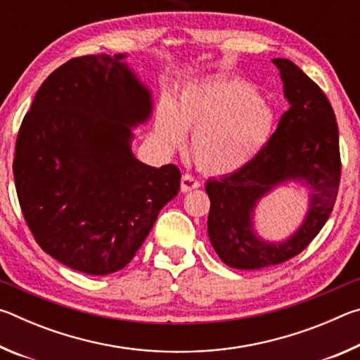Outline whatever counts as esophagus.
<instances>
[{"label": "esophagus", "mask_w": 360, "mask_h": 360, "mask_svg": "<svg viewBox=\"0 0 360 360\" xmlns=\"http://www.w3.org/2000/svg\"><path fill=\"white\" fill-rule=\"evenodd\" d=\"M198 187H200V181L195 179L192 174L186 173L181 178V191L182 192H191V191H193V188H198Z\"/></svg>", "instance_id": "esophagus-1"}]
</instances>
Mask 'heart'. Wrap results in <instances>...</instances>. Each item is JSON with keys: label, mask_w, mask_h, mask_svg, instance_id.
I'll use <instances>...</instances> for the list:
<instances>
[{"label": "heart", "mask_w": 360, "mask_h": 360, "mask_svg": "<svg viewBox=\"0 0 360 360\" xmlns=\"http://www.w3.org/2000/svg\"><path fill=\"white\" fill-rule=\"evenodd\" d=\"M275 129V112L257 90L241 79L191 85L155 115V135L165 148L192 131L195 163L208 174H227L248 165L265 148Z\"/></svg>", "instance_id": "obj_1"}]
</instances>
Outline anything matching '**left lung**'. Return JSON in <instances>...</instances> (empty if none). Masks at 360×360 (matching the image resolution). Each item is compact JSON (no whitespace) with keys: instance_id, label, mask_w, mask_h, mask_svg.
Wrapping results in <instances>:
<instances>
[{"instance_id":"obj_1","label":"left lung","mask_w":360,"mask_h":360,"mask_svg":"<svg viewBox=\"0 0 360 360\" xmlns=\"http://www.w3.org/2000/svg\"><path fill=\"white\" fill-rule=\"evenodd\" d=\"M289 109L257 155L236 172L206 182L210 241L231 268L259 270L295 257L324 227L337 200L341 160L337 117L319 85L288 58H275ZM285 180L312 187L310 210L289 240L266 243L252 229L257 202Z\"/></svg>"}]
</instances>
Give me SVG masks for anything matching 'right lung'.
I'll return each instance as SVG.
<instances>
[{"label":"right lung","mask_w":360,"mask_h":360,"mask_svg":"<svg viewBox=\"0 0 360 360\" xmlns=\"http://www.w3.org/2000/svg\"><path fill=\"white\" fill-rule=\"evenodd\" d=\"M124 57H77L53 71L22 120L12 163L36 243L87 275L129 264L179 191L178 167L131 154V127L149 119L152 101Z\"/></svg>","instance_id":"add662e5"}]
</instances>
